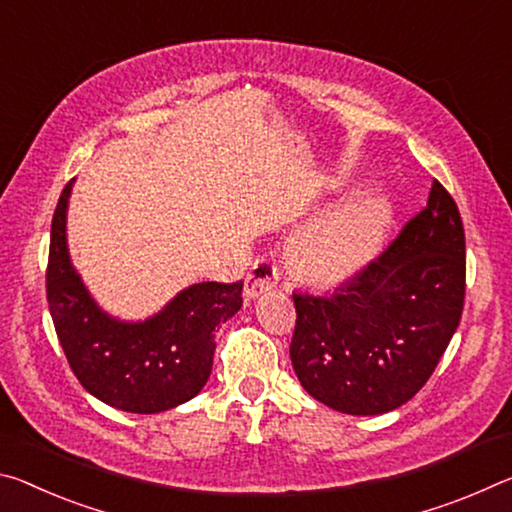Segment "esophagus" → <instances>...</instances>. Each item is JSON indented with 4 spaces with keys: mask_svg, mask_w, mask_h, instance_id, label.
Instances as JSON below:
<instances>
[{
    "mask_svg": "<svg viewBox=\"0 0 512 512\" xmlns=\"http://www.w3.org/2000/svg\"><path fill=\"white\" fill-rule=\"evenodd\" d=\"M276 281H279V270L270 258H256L245 276V295L249 299L261 297L276 286Z\"/></svg>",
    "mask_w": 512,
    "mask_h": 512,
    "instance_id": "1",
    "label": "esophagus"
}]
</instances>
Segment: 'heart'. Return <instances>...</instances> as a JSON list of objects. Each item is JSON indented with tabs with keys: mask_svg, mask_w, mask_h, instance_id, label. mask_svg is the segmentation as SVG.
<instances>
[{
	"mask_svg": "<svg viewBox=\"0 0 512 512\" xmlns=\"http://www.w3.org/2000/svg\"><path fill=\"white\" fill-rule=\"evenodd\" d=\"M390 224L385 201L360 195L335 206L292 240L290 263L301 279L335 286L370 263Z\"/></svg>",
	"mask_w": 512,
	"mask_h": 512,
	"instance_id": "b5f03b06",
	"label": "heart"
}]
</instances>
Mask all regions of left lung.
Listing matches in <instances>:
<instances>
[{"label": "left lung", "mask_w": 512, "mask_h": 512, "mask_svg": "<svg viewBox=\"0 0 512 512\" xmlns=\"http://www.w3.org/2000/svg\"><path fill=\"white\" fill-rule=\"evenodd\" d=\"M290 358L313 399L383 415L413 399L456 333L465 301V231L433 181L397 240L333 295L295 292Z\"/></svg>", "instance_id": "8db88e82"}]
</instances>
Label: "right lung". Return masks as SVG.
Instances as JSON below:
<instances>
[{
    "mask_svg": "<svg viewBox=\"0 0 512 512\" xmlns=\"http://www.w3.org/2000/svg\"><path fill=\"white\" fill-rule=\"evenodd\" d=\"M72 183L54 211L47 265L49 313L67 363L92 397L117 410L152 415L186 404L211 376L215 329L240 311L242 281L195 283L142 322L108 315L70 261Z\"/></svg>",
    "mask_w": 512,
    "mask_h": 512,
    "instance_id": "add662e5",
    "label": "right lung"
}]
</instances>
